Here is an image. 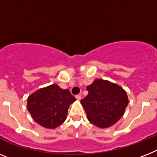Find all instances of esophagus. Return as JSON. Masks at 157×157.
I'll use <instances>...</instances> for the list:
<instances>
[{
  "label": "esophagus",
  "instance_id": "obj_1",
  "mask_svg": "<svg viewBox=\"0 0 157 157\" xmlns=\"http://www.w3.org/2000/svg\"><path fill=\"white\" fill-rule=\"evenodd\" d=\"M76 100H78V101H80V100H81V95H76Z\"/></svg>",
  "mask_w": 157,
  "mask_h": 157
}]
</instances>
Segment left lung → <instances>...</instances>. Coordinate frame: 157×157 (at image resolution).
<instances>
[{"label":"left lung","mask_w":157,"mask_h":157,"mask_svg":"<svg viewBox=\"0 0 157 157\" xmlns=\"http://www.w3.org/2000/svg\"><path fill=\"white\" fill-rule=\"evenodd\" d=\"M87 90L89 94L81 103L91 123L105 128L113 126L122 117L128 100L127 93L121 86L97 79L87 87Z\"/></svg>","instance_id":"obj_1"}]
</instances>
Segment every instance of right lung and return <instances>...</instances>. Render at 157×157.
Listing matches in <instances>:
<instances>
[{
	"instance_id": "right-lung-1",
	"label": "right lung",
	"mask_w": 157,
	"mask_h": 157,
	"mask_svg": "<svg viewBox=\"0 0 157 157\" xmlns=\"http://www.w3.org/2000/svg\"><path fill=\"white\" fill-rule=\"evenodd\" d=\"M76 101L68 89L51 85L28 97L27 108L36 123L46 128H56L64 123L69 105Z\"/></svg>"
}]
</instances>
